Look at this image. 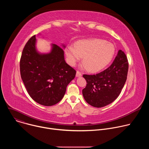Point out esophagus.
Masks as SVG:
<instances>
[{
  "label": "esophagus",
  "instance_id": "34e87169",
  "mask_svg": "<svg viewBox=\"0 0 149 149\" xmlns=\"http://www.w3.org/2000/svg\"><path fill=\"white\" fill-rule=\"evenodd\" d=\"M81 76H82V73L81 72H79V71H77V73H76V77H81Z\"/></svg>",
  "mask_w": 149,
  "mask_h": 149
}]
</instances>
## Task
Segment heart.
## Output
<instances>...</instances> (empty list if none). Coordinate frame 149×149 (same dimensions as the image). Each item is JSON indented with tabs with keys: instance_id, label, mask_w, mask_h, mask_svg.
Masks as SVG:
<instances>
[{
	"instance_id": "b5f03b06",
	"label": "heart",
	"mask_w": 149,
	"mask_h": 149,
	"mask_svg": "<svg viewBox=\"0 0 149 149\" xmlns=\"http://www.w3.org/2000/svg\"><path fill=\"white\" fill-rule=\"evenodd\" d=\"M115 54V47L109 42L101 39L81 40L66 49L68 61L74 65L84 56L83 62L90 72H97L107 66Z\"/></svg>"
}]
</instances>
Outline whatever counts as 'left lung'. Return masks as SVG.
I'll return each mask as SVG.
<instances>
[{
    "label": "left lung",
    "instance_id": "left-lung-1",
    "mask_svg": "<svg viewBox=\"0 0 149 149\" xmlns=\"http://www.w3.org/2000/svg\"><path fill=\"white\" fill-rule=\"evenodd\" d=\"M129 62L124 52L119 50L112 64L95 75L84 74L87 81L83 97L90 105L100 108L113 102L120 94L126 81Z\"/></svg>",
    "mask_w": 149,
    "mask_h": 149
}]
</instances>
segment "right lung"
<instances>
[{"instance_id":"1","label":"right lung","mask_w":149,"mask_h":149,"mask_svg":"<svg viewBox=\"0 0 149 149\" xmlns=\"http://www.w3.org/2000/svg\"><path fill=\"white\" fill-rule=\"evenodd\" d=\"M36 41L33 35L23 49L20 60V75L29 95L35 101L52 106L64 96L76 71L66 63L64 52L60 47L52 44L49 53L40 54L36 49Z\"/></svg>"}]
</instances>
